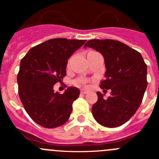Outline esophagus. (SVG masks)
I'll return each instance as SVG.
<instances>
[{"label":"esophagus","mask_w":159,"mask_h":159,"mask_svg":"<svg viewBox=\"0 0 159 159\" xmlns=\"http://www.w3.org/2000/svg\"><path fill=\"white\" fill-rule=\"evenodd\" d=\"M80 93L81 94H84V95H85V94H88V90H85V89H81L80 90Z\"/></svg>","instance_id":"esophagus-1"}]
</instances>
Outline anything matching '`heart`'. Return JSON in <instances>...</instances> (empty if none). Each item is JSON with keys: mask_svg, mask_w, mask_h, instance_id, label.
<instances>
[{"mask_svg": "<svg viewBox=\"0 0 159 159\" xmlns=\"http://www.w3.org/2000/svg\"><path fill=\"white\" fill-rule=\"evenodd\" d=\"M85 83H86V81L84 80H77L75 81V84L77 85H84V84H85Z\"/></svg>", "mask_w": 159, "mask_h": 159, "instance_id": "heart-1", "label": "heart"}]
</instances>
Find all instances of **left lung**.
Segmentation results:
<instances>
[{"label": "left lung", "mask_w": 159, "mask_h": 159, "mask_svg": "<svg viewBox=\"0 0 159 159\" xmlns=\"http://www.w3.org/2000/svg\"><path fill=\"white\" fill-rule=\"evenodd\" d=\"M86 47L102 55L107 70L100 88L111 91L107 99L97 92L92 115L103 127H119L134 116L141 104L147 86V64L139 52L118 40L95 39L88 40Z\"/></svg>", "instance_id": "left-lung-1"}]
</instances>
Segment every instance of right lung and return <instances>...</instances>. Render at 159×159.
<instances>
[{
    "mask_svg": "<svg viewBox=\"0 0 159 159\" xmlns=\"http://www.w3.org/2000/svg\"><path fill=\"white\" fill-rule=\"evenodd\" d=\"M85 40L55 38L32 48L22 58L17 75L18 92L31 119L45 128L64 124L72 111L80 90L69 87L64 94L53 86L66 75L67 60Z\"/></svg>",
    "mask_w": 159,
    "mask_h": 159,
    "instance_id": "right-lung-1",
    "label": "right lung"
}]
</instances>
